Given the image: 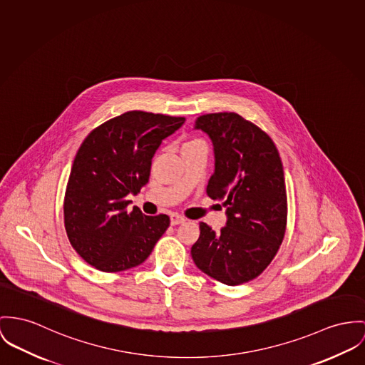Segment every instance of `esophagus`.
I'll list each match as a JSON object with an SVG mask.
<instances>
[{
    "instance_id": "obj_1",
    "label": "esophagus",
    "mask_w": 365,
    "mask_h": 365,
    "mask_svg": "<svg viewBox=\"0 0 365 365\" xmlns=\"http://www.w3.org/2000/svg\"><path fill=\"white\" fill-rule=\"evenodd\" d=\"M185 221H186V218L182 217V215H179V214H176V212L170 214V225L183 224Z\"/></svg>"
}]
</instances>
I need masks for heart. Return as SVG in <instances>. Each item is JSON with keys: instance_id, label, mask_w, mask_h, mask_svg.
I'll list each match as a JSON object with an SVG mask.
<instances>
[{"instance_id": "1", "label": "heart", "mask_w": 365, "mask_h": 365, "mask_svg": "<svg viewBox=\"0 0 365 365\" xmlns=\"http://www.w3.org/2000/svg\"><path fill=\"white\" fill-rule=\"evenodd\" d=\"M201 145H205V141L202 140V139L189 138V139H186V140H183V143H182V150L195 148V147H201Z\"/></svg>"}]
</instances>
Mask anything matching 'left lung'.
<instances>
[{
	"label": "left lung",
	"instance_id": "left-lung-1",
	"mask_svg": "<svg viewBox=\"0 0 365 365\" xmlns=\"http://www.w3.org/2000/svg\"><path fill=\"white\" fill-rule=\"evenodd\" d=\"M196 129L214 143L215 170L207 185L212 200H225L221 232L200 222L192 246L204 274L229 286L255 279L275 258L287 224L283 165L272 139L236 113L200 115Z\"/></svg>",
	"mask_w": 365,
	"mask_h": 365
}]
</instances>
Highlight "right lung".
<instances>
[{
	"label": "right lung",
	"mask_w": 365,
	"mask_h": 365,
	"mask_svg": "<svg viewBox=\"0 0 365 365\" xmlns=\"http://www.w3.org/2000/svg\"><path fill=\"white\" fill-rule=\"evenodd\" d=\"M183 116L129 111L94 128L78 150L63 198V222L72 247L103 272L140 265L168 229V215L128 211L129 193L148 182L161 141Z\"/></svg>",
	"instance_id": "obj_1"
}]
</instances>
